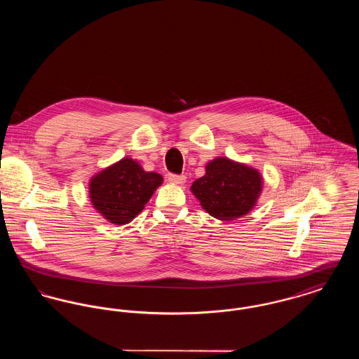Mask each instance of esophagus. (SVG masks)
Segmentation results:
<instances>
[{"instance_id":"1","label":"esophagus","mask_w":359,"mask_h":359,"mask_svg":"<svg viewBox=\"0 0 359 359\" xmlns=\"http://www.w3.org/2000/svg\"><path fill=\"white\" fill-rule=\"evenodd\" d=\"M168 180L173 184H184L186 183V176L184 175H175L170 173L168 175Z\"/></svg>"}]
</instances>
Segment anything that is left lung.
Wrapping results in <instances>:
<instances>
[{
    "mask_svg": "<svg viewBox=\"0 0 359 359\" xmlns=\"http://www.w3.org/2000/svg\"><path fill=\"white\" fill-rule=\"evenodd\" d=\"M191 191L211 217L233 221L256 205L262 177L256 168L217 157L205 165V176L192 183Z\"/></svg>",
    "mask_w": 359,
    "mask_h": 359,
    "instance_id": "1",
    "label": "left lung"
}]
</instances>
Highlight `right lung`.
<instances>
[{
    "mask_svg": "<svg viewBox=\"0 0 359 359\" xmlns=\"http://www.w3.org/2000/svg\"><path fill=\"white\" fill-rule=\"evenodd\" d=\"M161 183L160 173L145 172L136 160L123 157L94 175L88 192L93 207L103 218L122 226L136 218Z\"/></svg>",
    "mask_w": 359,
    "mask_h": 359,
    "instance_id": "obj_1",
    "label": "right lung"
}]
</instances>
